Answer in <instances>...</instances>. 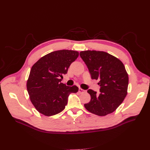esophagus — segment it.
<instances>
[{
  "label": "esophagus",
  "instance_id": "1",
  "mask_svg": "<svg viewBox=\"0 0 150 150\" xmlns=\"http://www.w3.org/2000/svg\"><path fill=\"white\" fill-rule=\"evenodd\" d=\"M78 91H79V92H80V93H84V92H86L85 90H84V89H81V88H79V90H78Z\"/></svg>",
  "mask_w": 150,
  "mask_h": 150
}]
</instances>
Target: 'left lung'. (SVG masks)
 <instances>
[{
  "mask_svg": "<svg viewBox=\"0 0 150 150\" xmlns=\"http://www.w3.org/2000/svg\"><path fill=\"white\" fill-rule=\"evenodd\" d=\"M80 55L89 69L91 78L98 80L100 86L99 94L92 89L88 91L91 101L84 105L85 108L99 116L113 112L128 93L129 78L123 62L103 51H81Z\"/></svg>",
  "mask_w": 150,
  "mask_h": 150,
  "instance_id": "1",
  "label": "left lung"
}]
</instances>
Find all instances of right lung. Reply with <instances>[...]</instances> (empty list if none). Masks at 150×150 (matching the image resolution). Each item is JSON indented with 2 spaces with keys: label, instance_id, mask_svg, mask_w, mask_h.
Wrapping results in <instances>:
<instances>
[{
  "label": "right lung",
  "instance_id": "obj_1",
  "mask_svg": "<svg viewBox=\"0 0 150 150\" xmlns=\"http://www.w3.org/2000/svg\"><path fill=\"white\" fill-rule=\"evenodd\" d=\"M78 55L75 50L54 51L41 57L31 67L27 89L31 102L39 113L49 117L61 112L67 104L69 94L78 91L77 86L61 82L62 74H67Z\"/></svg>",
  "mask_w": 150,
  "mask_h": 150
}]
</instances>
